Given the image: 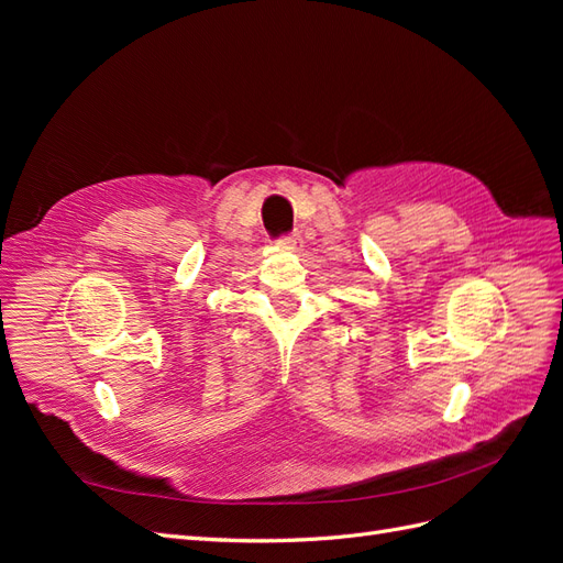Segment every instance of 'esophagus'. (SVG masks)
<instances>
[{
	"mask_svg": "<svg viewBox=\"0 0 563 563\" xmlns=\"http://www.w3.org/2000/svg\"><path fill=\"white\" fill-rule=\"evenodd\" d=\"M277 244H279L282 249H288V251H300V249H302V236H300L298 232L284 234V236H279Z\"/></svg>",
	"mask_w": 563,
	"mask_h": 563,
	"instance_id": "obj_1",
	"label": "esophagus"
}]
</instances>
